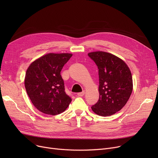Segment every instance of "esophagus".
<instances>
[{"mask_svg":"<svg viewBox=\"0 0 158 158\" xmlns=\"http://www.w3.org/2000/svg\"><path fill=\"white\" fill-rule=\"evenodd\" d=\"M85 94V91H82V92L78 93V94H77V95H78L79 97H82Z\"/></svg>","mask_w":158,"mask_h":158,"instance_id":"obj_1","label":"esophagus"}]
</instances>
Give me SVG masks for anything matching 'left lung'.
Masks as SVG:
<instances>
[{"label": "left lung", "mask_w": 158, "mask_h": 158, "mask_svg": "<svg viewBox=\"0 0 158 158\" xmlns=\"http://www.w3.org/2000/svg\"><path fill=\"white\" fill-rule=\"evenodd\" d=\"M88 55L98 69L99 98L92 109L102 117L112 115L126 105L131 95V71L125 62L110 53L97 51Z\"/></svg>", "instance_id": "1"}]
</instances>
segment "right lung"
Returning <instances> with one entry per match:
<instances>
[{
    "mask_svg": "<svg viewBox=\"0 0 158 158\" xmlns=\"http://www.w3.org/2000/svg\"><path fill=\"white\" fill-rule=\"evenodd\" d=\"M72 56L50 53L32 62L27 69L25 87L32 103L41 112L59 114L71 102L72 98L64 92L61 71Z\"/></svg>",
    "mask_w": 158,
    "mask_h": 158,
    "instance_id": "right-lung-1",
    "label": "right lung"
}]
</instances>
